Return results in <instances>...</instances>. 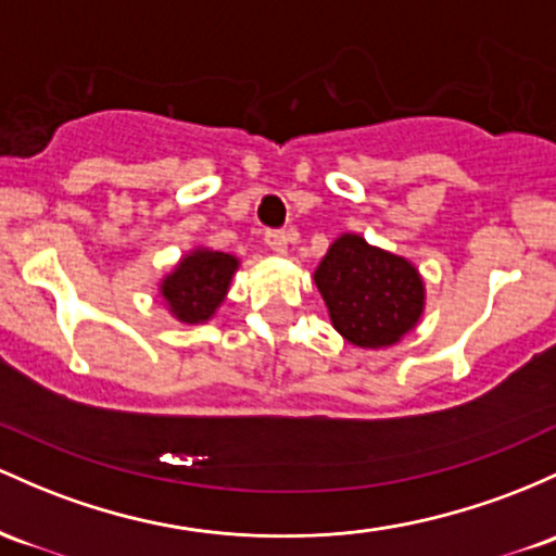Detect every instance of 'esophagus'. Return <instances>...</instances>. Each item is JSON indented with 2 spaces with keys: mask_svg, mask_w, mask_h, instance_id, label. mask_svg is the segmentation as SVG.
Instances as JSON below:
<instances>
[{
  "mask_svg": "<svg viewBox=\"0 0 556 556\" xmlns=\"http://www.w3.org/2000/svg\"><path fill=\"white\" fill-rule=\"evenodd\" d=\"M264 240H266V245L274 250V253H288V242H290L288 231H282V229H268Z\"/></svg>",
  "mask_w": 556,
  "mask_h": 556,
  "instance_id": "1",
  "label": "esophagus"
}]
</instances>
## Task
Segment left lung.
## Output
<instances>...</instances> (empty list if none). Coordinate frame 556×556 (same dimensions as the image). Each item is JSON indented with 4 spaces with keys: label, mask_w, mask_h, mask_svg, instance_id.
Wrapping results in <instances>:
<instances>
[{
    "label": "left lung",
    "mask_w": 556,
    "mask_h": 556,
    "mask_svg": "<svg viewBox=\"0 0 556 556\" xmlns=\"http://www.w3.org/2000/svg\"><path fill=\"white\" fill-rule=\"evenodd\" d=\"M329 321L351 345L380 351L419 325L425 282L404 255L369 245L362 235H340L316 266Z\"/></svg>",
    "instance_id": "1"
}]
</instances>
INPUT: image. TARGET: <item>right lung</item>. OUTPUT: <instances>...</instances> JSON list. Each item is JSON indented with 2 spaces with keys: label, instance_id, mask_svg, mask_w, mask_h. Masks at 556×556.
I'll return each mask as SVG.
<instances>
[{
  "label": "right lung",
  "instance_id": "1",
  "mask_svg": "<svg viewBox=\"0 0 556 556\" xmlns=\"http://www.w3.org/2000/svg\"><path fill=\"white\" fill-rule=\"evenodd\" d=\"M240 268V258L211 248H194L181 255L166 277L161 279L163 303L181 325H203L213 319L227 298L231 277Z\"/></svg>",
  "mask_w": 556,
  "mask_h": 556
}]
</instances>
